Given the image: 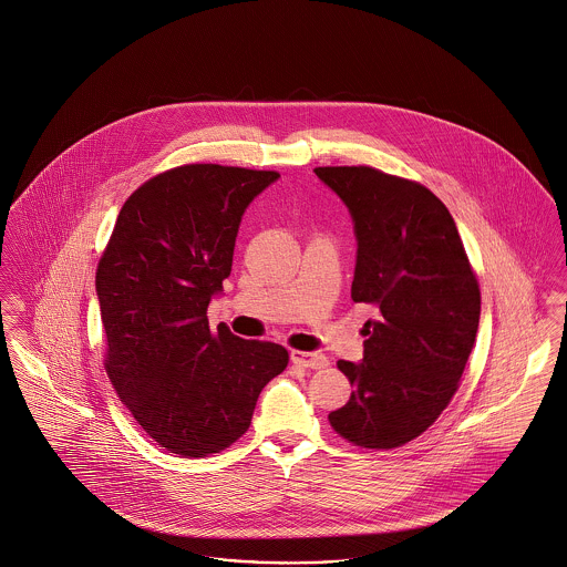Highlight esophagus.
<instances>
[{
  "instance_id": "34e87169",
  "label": "esophagus",
  "mask_w": 567,
  "mask_h": 567,
  "mask_svg": "<svg viewBox=\"0 0 567 567\" xmlns=\"http://www.w3.org/2000/svg\"><path fill=\"white\" fill-rule=\"evenodd\" d=\"M291 361L310 370H321L329 365V359L321 352L291 351Z\"/></svg>"
}]
</instances>
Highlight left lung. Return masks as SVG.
Listing matches in <instances>:
<instances>
[{
  "instance_id": "left-lung-1",
  "label": "left lung",
  "mask_w": 567,
  "mask_h": 567,
  "mask_svg": "<svg viewBox=\"0 0 567 567\" xmlns=\"http://www.w3.org/2000/svg\"><path fill=\"white\" fill-rule=\"evenodd\" d=\"M315 172L354 220L352 301L377 310L361 331L363 361H338L352 393L329 425L354 446L398 449L457 393L478 331V278L449 208L421 183L370 165Z\"/></svg>"
}]
</instances>
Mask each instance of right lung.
Segmentation results:
<instances>
[{
	"label": "right lung",
	"mask_w": 567,
	"mask_h": 567,
	"mask_svg": "<svg viewBox=\"0 0 567 567\" xmlns=\"http://www.w3.org/2000/svg\"><path fill=\"white\" fill-rule=\"evenodd\" d=\"M280 174L187 163L123 204L95 271L104 368L118 400L159 446L208 457L243 437L261 389L289 352L208 323L231 271L246 206Z\"/></svg>",
	"instance_id": "obj_1"
}]
</instances>
